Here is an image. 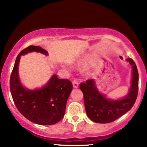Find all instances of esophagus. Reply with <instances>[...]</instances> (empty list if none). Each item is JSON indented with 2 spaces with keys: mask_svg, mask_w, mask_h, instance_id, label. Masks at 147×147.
I'll return each instance as SVG.
<instances>
[{
  "mask_svg": "<svg viewBox=\"0 0 147 147\" xmlns=\"http://www.w3.org/2000/svg\"><path fill=\"white\" fill-rule=\"evenodd\" d=\"M72 84H73V86L74 88H78V86H79V83H78V82L76 80H74L73 82H72Z\"/></svg>",
  "mask_w": 147,
  "mask_h": 147,
  "instance_id": "1",
  "label": "esophagus"
}]
</instances>
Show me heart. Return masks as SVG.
I'll return each instance as SVG.
<instances>
[{"instance_id": "1", "label": "heart", "mask_w": 147, "mask_h": 147, "mask_svg": "<svg viewBox=\"0 0 147 147\" xmlns=\"http://www.w3.org/2000/svg\"><path fill=\"white\" fill-rule=\"evenodd\" d=\"M86 59L85 58V59H82L81 61L78 62L77 63V66H78V67H82V66H84L86 65ZM62 66L66 68V69H67L68 70H71V69L72 68L71 63H69V62H63V63H62Z\"/></svg>"}]
</instances>
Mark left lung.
<instances>
[{"label":"left lung","mask_w":147,"mask_h":147,"mask_svg":"<svg viewBox=\"0 0 147 147\" xmlns=\"http://www.w3.org/2000/svg\"><path fill=\"white\" fill-rule=\"evenodd\" d=\"M126 61L132 65L131 86L125 97L119 100H110L96 88L94 79L88 80L80 85L83 92L84 105L88 118L97 123H109L118 119L131 109L135 103L138 92V73L131 58Z\"/></svg>","instance_id":"left-lung-1"}]
</instances>
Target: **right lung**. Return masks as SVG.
Listing matches in <instances>:
<instances>
[{
	"label": "right lung",
	"mask_w": 147,
	"mask_h": 147,
	"mask_svg": "<svg viewBox=\"0 0 147 147\" xmlns=\"http://www.w3.org/2000/svg\"><path fill=\"white\" fill-rule=\"evenodd\" d=\"M33 51L48 55L47 51L39 46L31 45L22 50L17 57L11 73L10 90L16 107L27 119L40 125H51L57 123L64 116L73 86L69 80L59 79L53 75L39 89L32 90L24 87L20 81L18 67L21 56Z\"/></svg>",
	"instance_id": "right-lung-1"
}]
</instances>
